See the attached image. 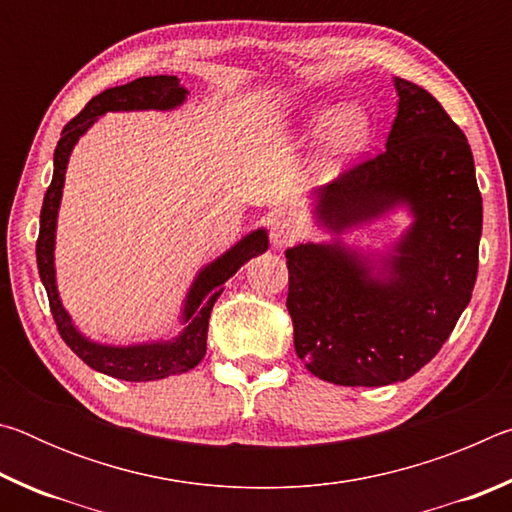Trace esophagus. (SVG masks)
<instances>
[{
	"label": "esophagus",
	"mask_w": 512,
	"mask_h": 512,
	"mask_svg": "<svg viewBox=\"0 0 512 512\" xmlns=\"http://www.w3.org/2000/svg\"><path fill=\"white\" fill-rule=\"evenodd\" d=\"M300 228L293 219H277L271 225V244L273 248H289L298 241Z\"/></svg>",
	"instance_id": "obj_1"
}]
</instances>
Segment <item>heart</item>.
<instances>
[{
  "instance_id": "heart-1",
  "label": "heart",
  "mask_w": 512,
  "mask_h": 512,
  "mask_svg": "<svg viewBox=\"0 0 512 512\" xmlns=\"http://www.w3.org/2000/svg\"><path fill=\"white\" fill-rule=\"evenodd\" d=\"M334 114L325 106H314L302 112V124L309 128L323 126L329 120L323 135V167L339 169L345 162L366 149L370 140V119L366 112L357 106H345Z\"/></svg>"
}]
</instances>
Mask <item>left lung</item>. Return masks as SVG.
Returning <instances> with one entry per match:
<instances>
[{
    "label": "left lung",
    "mask_w": 512,
    "mask_h": 512,
    "mask_svg": "<svg viewBox=\"0 0 512 512\" xmlns=\"http://www.w3.org/2000/svg\"><path fill=\"white\" fill-rule=\"evenodd\" d=\"M386 151L314 192L332 241L287 250L293 345L307 370L339 386H386L436 357L472 298L483 223L474 158L445 108L397 79ZM406 209L412 223L384 251L340 237Z\"/></svg>",
    "instance_id": "obj_1"
}]
</instances>
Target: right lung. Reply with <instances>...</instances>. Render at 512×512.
<instances>
[{
    "label": "right lung",
    "instance_id": "add662e5",
    "mask_svg": "<svg viewBox=\"0 0 512 512\" xmlns=\"http://www.w3.org/2000/svg\"><path fill=\"white\" fill-rule=\"evenodd\" d=\"M187 88H183L178 76H142L126 85L103 90L88 101L79 115H76L60 133L58 146L54 151V178L42 201L40 212V235L36 244L38 273L45 284L51 314L58 325L63 341L72 348L76 357L83 359L92 370L103 375L124 379V381H155L171 375H183L203 361L207 348V323L216 298L221 296L223 284L235 275L248 259L266 253L268 235L264 228H257L241 237L235 246H230L223 255L212 259L196 273L192 287H189L183 309H180V325L183 332L173 339H158L135 345H108L97 343L85 336L74 325L72 316L67 314L60 300L56 284V225L60 198H63L65 171L76 142L97 124L106 112H133V110H176L187 99Z\"/></svg>",
    "mask_w": 512,
    "mask_h": 512
}]
</instances>
